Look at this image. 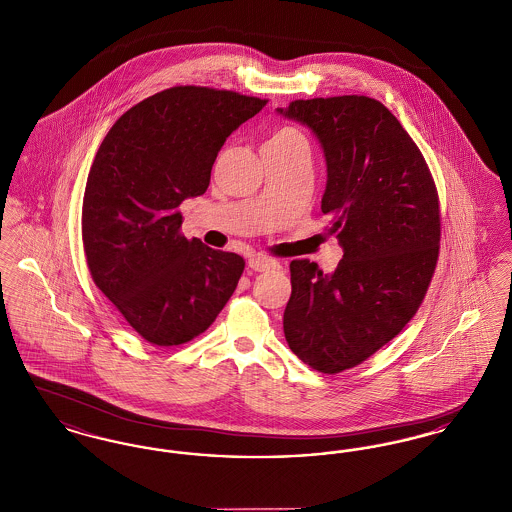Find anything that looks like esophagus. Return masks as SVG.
I'll return each mask as SVG.
<instances>
[{"label": "esophagus", "instance_id": "esophagus-1", "mask_svg": "<svg viewBox=\"0 0 512 512\" xmlns=\"http://www.w3.org/2000/svg\"><path fill=\"white\" fill-rule=\"evenodd\" d=\"M247 267L251 268V270H257V272H263V270H268V268L276 267V261L270 259V257H263V255H251L247 259Z\"/></svg>", "mask_w": 512, "mask_h": 512}]
</instances>
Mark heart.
<instances>
[{
	"instance_id": "heart-1",
	"label": "heart",
	"mask_w": 512,
	"mask_h": 512,
	"mask_svg": "<svg viewBox=\"0 0 512 512\" xmlns=\"http://www.w3.org/2000/svg\"><path fill=\"white\" fill-rule=\"evenodd\" d=\"M290 142H305V140L292 126H280L270 134L267 144H290Z\"/></svg>"
}]
</instances>
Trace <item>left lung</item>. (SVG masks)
Masks as SVG:
<instances>
[{"instance_id":"8db88e82","label":"left lung","mask_w":512,"mask_h":512,"mask_svg":"<svg viewBox=\"0 0 512 512\" xmlns=\"http://www.w3.org/2000/svg\"><path fill=\"white\" fill-rule=\"evenodd\" d=\"M280 115L303 122L324 149L322 213L343 247L332 274L290 263L284 334L324 374L361 365L416 315L438 265L441 220L432 172L378 99H295Z\"/></svg>"}]
</instances>
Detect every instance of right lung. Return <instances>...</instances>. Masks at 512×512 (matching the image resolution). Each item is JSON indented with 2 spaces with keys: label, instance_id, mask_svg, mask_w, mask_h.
<instances>
[{
  "label": "right lung",
  "instance_id": "1",
  "mask_svg": "<svg viewBox=\"0 0 512 512\" xmlns=\"http://www.w3.org/2000/svg\"><path fill=\"white\" fill-rule=\"evenodd\" d=\"M267 101L174 86L130 107L99 146L82 201L86 263L153 345L197 338L238 286L244 257L188 240L178 207L205 194L220 147Z\"/></svg>",
  "mask_w": 512,
  "mask_h": 512
}]
</instances>
